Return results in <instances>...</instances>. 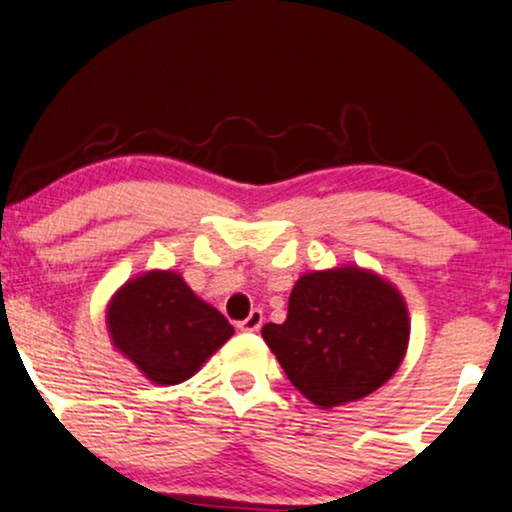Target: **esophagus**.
Segmentation results:
<instances>
[{
    "instance_id": "34e87169",
    "label": "esophagus",
    "mask_w": 512,
    "mask_h": 512,
    "mask_svg": "<svg viewBox=\"0 0 512 512\" xmlns=\"http://www.w3.org/2000/svg\"><path fill=\"white\" fill-rule=\"evenodd\" d=\"M262 319H264V316H262L260 309H252L248 319H243L241 323H238V328H241V331H248V333H252V331H260Z\"/></svg>"
}]
</instances>
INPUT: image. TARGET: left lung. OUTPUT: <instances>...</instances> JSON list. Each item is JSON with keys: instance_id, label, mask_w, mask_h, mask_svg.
<instances>
[{"instance_id": "left-lung-1", "label": "left lung", "mask_w": 512, "mask_h": 512, "mask_svg": "<svg viewBox=\"0 0 512 512\" xmlns=\"http://www.w3.org/2000/svg\"><path fill=\"white\" fill-rule=\"evenodd\" d=\"M409 312L373 271L342 267L300 276L283 323L262 338L288 380L321 409L357 401L392 378L409 345Z\"/></svg>"}]
</instances>
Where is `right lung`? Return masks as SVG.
Masks as SVG:
<instances>
[{
	"label": "right lung",
	"mask_w": 512,
	"mask_h": 512,
	"mask_svg": "<svg viewBox=\"0 0 512 512\" xmlns=\"http://www.w3.org/2000/svg\"><path fill=\"white\" fill-rule=\"evenodd\" d=\"M113 345L155 385L189 380L234 326L174 271H148L113 295L106 312Z\"/></svg>",
	"instance_id": "1"
}]
</instances>
